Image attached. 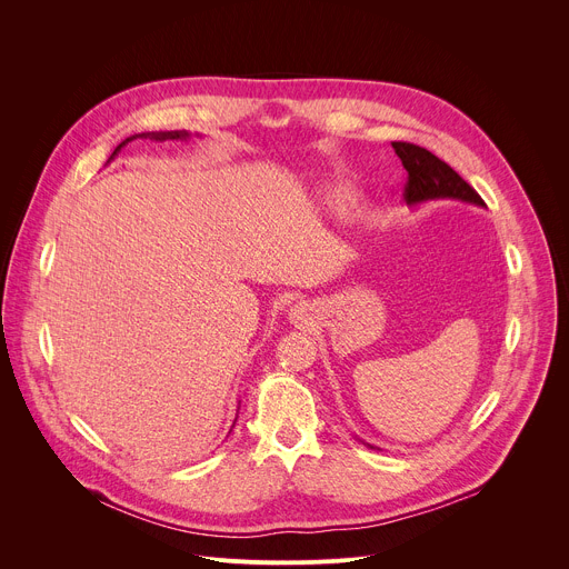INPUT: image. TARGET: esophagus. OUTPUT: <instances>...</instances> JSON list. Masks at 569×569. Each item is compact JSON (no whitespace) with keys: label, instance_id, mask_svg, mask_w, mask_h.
<instances>
[{"label":"esophagus","instance_id":"1","mask_svg":"<svg viewBox=\"0 0 569 569\" xmlns=\"http://www.w3.org/2000/svg\"><path fill=\"white\" fill-rule=\"evenodd\" d=\"M290 319L295 323H299V327H303V323H308L312 317H310V308L306 303H297L290 308Z\"/></svg>","mask_w":569,"mask_h":569}]
</instances>
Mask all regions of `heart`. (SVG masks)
I'll list each match as a JSON object with an SVG mask.
<instances>
[{
	"instance_id": "b5f03b06",
	"label": "heart",
	"mask_w": 569,
	"mask_h": 569,
	"mask_svg": "<svg viewBox=\"0 0 569 569\" xmlns=\"http://www.w3.org/2000/svg\"><path fill=\"white\" fill-rule=\"evenodd\" d=\"M323 198H327V204L336 211H347L356 202V191L345 184V182H333L323 191Z\"/></svg>"
}]
</instances>
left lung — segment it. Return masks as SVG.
<instances>
[{
    "mask_svg": "<svg viewBox=\"0 0 569 569\" xmlns=\"http://www.w3.org/2000/svg\"><path fill=\"white\" fill-rule=\"evenodd\" d=\"M391 146L402 161V169L408 171V182H405V191H402V198L408 204L450 198V200H461V202L483 207V200L479 198V193L428 148H421L408 141H391Z\"/></svg>",
    "mask_w": 569,
    "mask_h": 569,
    "instance_id": "obj_1",
    "label": "left lung"
}]
</instances>
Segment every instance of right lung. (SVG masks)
<instances>
[{"mask_svg":"<svg viewBox=\"0 0 569 569\" xmlns=\"http://www.w3.org/2000/svg\"><path fill=\"white\" fill-rule=\"evenodd\" d=\"M137 137H150V139H154V141H167V139H189V132L187 130H171V132H143V134H132V137H128L126 141H121L117 148H114V152L110 154V159L128 143V141H132V139H137ZM108 159V161H110Z\"/></svg>","mask_w":569,"mask_h":569,"instance_id":"add662e5","label":"right lung"}]
</instances>
